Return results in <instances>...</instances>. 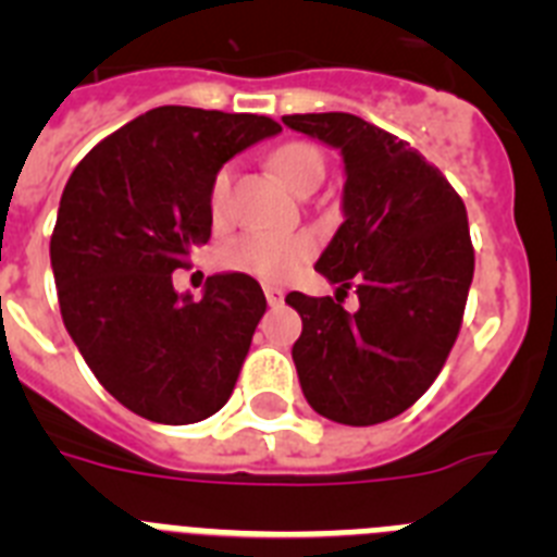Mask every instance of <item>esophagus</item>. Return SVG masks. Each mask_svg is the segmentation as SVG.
Segmentation results:
<instances>
[{"label":"esophagus","instance_id":"esophagus-1","mask_svg":"<svg viewBox=\"0 0 557 557\" xmlns=\"http://www.w3.org/2000/svg\"><path fill=\"white\" fill-rule=\"evenodd\" d=\"M284 289L282 287H273V284H264V298H268L270 307H278V304H284Z\"/></svg>","mask_w":557,"mask_h":557}]
</instances>
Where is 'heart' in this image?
<instances>
[{
  "mask_svg": "<svg viewBox=\"0 0 557 557\" xmlns=\"http://www.w3.org/2000/svg\"><path fill=\"white\" fill-rule=\"evenodd\" d=\"M273 166L278 178L289 189H301L312 178H323L326 161L323 152L309 141H287L273 152ZM234 166L223 164L209 184V214L214 220H225L228 211V191ZM318 250L314 236L307 231H243L231 236L228 243L220 245L218 262L220 268L234 273H248L259 282H287Z\"/></svg>",
  "mask_w": 557,
  "mask_h": 557,
  "instance_id": "1",
  "label": "heart"
}]
</instances>
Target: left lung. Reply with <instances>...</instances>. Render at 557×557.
<instances>
[{
	"label": "left lung",
	"instance_id": "obj_1",
	"mask_svg": "<svg viewBox=\"0 0 557 557\" xmlns=\"http://www.w3.org/2000/svg\"><path fill=\"white\" fill-rule=\"evenodd\" d=\"M282 122L346 159V223L314 264L337 295H287L304 321L293 346L304 396L337 424H382L424 396L460 334L474 278L466 206L410 141L354 113ZM348 288L357 313L342 307Z\"/></svg>",
	"mask_w": 557,
	"mask_h": 557
}]
</instances>
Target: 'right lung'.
<instances>
[{
  "instance_id": "right-lung-1",
  "label": "right lung",
  "mask_w": 557,
  "mask_h": 557,
  "mask_svg": "<svg viewBox=\"0 0 557 557\" xmlns=\"http://www.w3.org/2000/svg\"><path fill=\"white\" fill-rule=\"evenodd\" d=\"M282 131L259 113L161 106L106 136L61 195L49 259L63 326L120 405L156 424H195L234 393L268 301L256 278H206L178 298L172 270L209 243V184Z\"/></svg>"
}]
</instances>
